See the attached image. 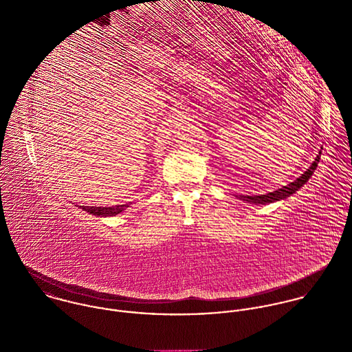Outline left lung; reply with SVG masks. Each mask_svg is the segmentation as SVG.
<instances>
[{"label": "left lung", "mask_w": 352, "mask_h": 352, "mask_svg": "<svg viewBox=\"0 0 352 352\" xmlns=\"http://www.w3.org/2000/svg\"><path fill=\"white\" fill-rule=\"evenodd\" d=\"M318 161H320V158L317 157L316 161L311 164L310 169H307V172H305V175H302L300 179H297L294 183L289 184L287 187H283V188H280V190H278V191H275V192H270V194H267V195H260V197H240V199L248 201V203H252V204H267V203H272V201L286 199V198H289L290 195L296 194V192L301 188L302 186L311 177L313 172L316 170V168H317V165H318Z\"/></svg>", "instance_id": "left-lung-1"}]
</instances>
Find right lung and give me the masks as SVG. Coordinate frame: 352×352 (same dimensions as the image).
<instances>
[{"label": "right lung", "mask_w": 352, "mask_h": 352, "mask_svg": "<svg viewBox=\"0 0 352 352\" xmlns=\"http://www.w3.org/2000/svg\"><path fill=\"white\" fill-rule=\"evenodd\" d=\"M124 207H127L126 204L123 206H115V207H82V210L94 214V215H98V217H111V215H116L119 214L120 211L124 210Z\"/></svg>", "instance_id": "obj_1"}]
</instances>
